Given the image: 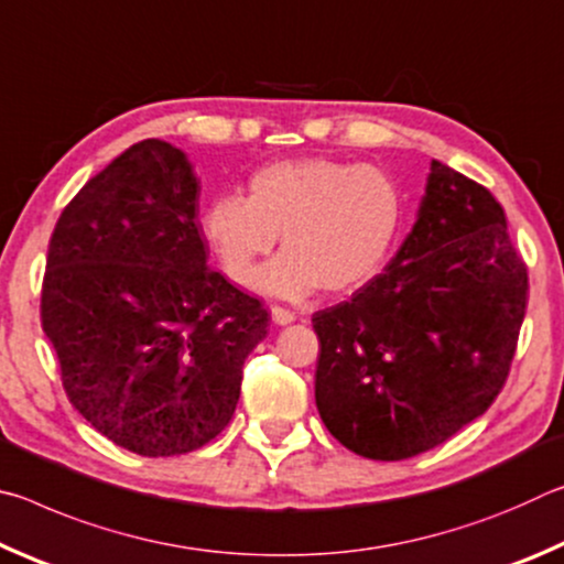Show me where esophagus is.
<instances>
[{"label":"esophagus","mask_w":564,"mask_h":564,"mask_svg":"<svg viewBox=\"0 0 564 564\" xmlns=\"http://www.w3.org/2000/svg\"><path fill=\"white\" fill-rule=\"evenodd\" d=\"M271 318H273L275 326H289V323L295 321L293 313L281 308V305H273V308H271Z\"/></svg>","instance_id":"esophagus-1"}]
</instances>
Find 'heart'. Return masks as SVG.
<instances>
[{
  "mask_svg": "<svg viewBox=\"0 0 564 564\" xmlns=\"http://www.w3.org/2000/svg\"><path fill=\"white\" fill-rule=\"evenodd\" d=\"M246 198L216 196L202 236L221 271L248 285L283 234L285 251L256 289L303 299L318 289L352 293L383 271L405 224V196L388 171L356 161L305 156L275 161L248 178Z\"/></svg>",
  "mask_w": 564,
  "mask_h": 564,
  "instance_id": "obj_1",
  "label": "heart"
}]
</instances>
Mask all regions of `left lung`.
<instances>
[{"mask_svg":"<svg viewBox=\"0 0 564 564\" xmlns=\"http://www.w3.org/2000/svg\"><path fill=\"white\" fill-rule=\"evenodd\" d=\"M528 269L485 186L431 161L413 231L350 301L318 311L316 405L370 460H405L480 417L505 386Z\"/></svg>","mask_w":564,"mask_h":564,"instance_id":"left-lung-1","label":"left lung"}]
</instances>
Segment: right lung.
<instances>
[{
    "label": "right lung",
    "mask_w": 564,
    "mask_h": 564,
    "mask_svg": "<svg viewBox=\"0 0 564 564\" xmlns=\"http://www.w3.org/2000/svg\"><path fill=\"white\" fill-rule=\"evenodd\" d=\"M198 178L144 139L89 178L54 226L42 328L72 405L111 443L184 455L224 431L269 311L208 269Z\"/></svg>",
    "instance_id": "obj_1"
}]
</instances>
